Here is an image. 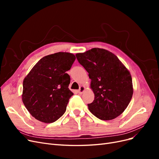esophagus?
Returning <instances> with one entry per match:
<instances>
[{
	"label": "esophagus",
	"instance_id": "34e87169",
	"mask_svg": "<svg viewBox=\"0 0 159 159\" xmlns=\"http://www.w3.org/2000/svg\"><path fill=\"white\" fill-rule=\"evenodd\" d=\"M84 90H85V87H84V86H83V85H81V86H80V89L78 90V92L80 94H81V93L84 92Z\"/></svg>",
	"mask_w": 159,
	"mask_h": 159
}]
</instances>
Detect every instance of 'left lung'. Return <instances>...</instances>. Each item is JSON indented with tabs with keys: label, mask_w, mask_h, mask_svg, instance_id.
I'll use <instances>...</instances> for the list:
<instances>
[{
	"label": "left lung",
	"mask_w": 159,
	"mask_h": 159,
	"mask_svg": "<svg viewBox=\"0 0 159 159\" xmlns=\"http://www.w3.org/2000/svg\"><path fill=\"white\" fill-rule=\"evenodd\" d=\"M75 56L88 72L95 98L88 104L90 112L101 120L118 117L131 102L133 93L131 75L111 52L92 48Z\"/></svg>",
	"instance_id": "left-lung-1"
}]
</instances>
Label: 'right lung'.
<instances>
[{"label":"right lung","mask_w":159,"mask_h":159,"mask_svg":"<svg viewBox=\"0 0 159 159\" xmlns=\"http://www.w3.org/2000/svg\"><path fill=\"white\" fill-rule=\"evenodd\" d=\"M75 60L71 53L57 52L43 57L23 81L22 99L32 116L41 122L53 123L64 114L74 93L69 89L66 73Z\"/></svg>","instance_id":"right-lung-1"}]
</instances>
